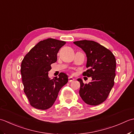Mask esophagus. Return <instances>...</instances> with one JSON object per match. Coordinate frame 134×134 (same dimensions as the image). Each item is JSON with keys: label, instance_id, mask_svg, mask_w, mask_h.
Instances as JSON below:
<instances>
[{"label": "esophagus", "instance_id": "obj_1", "mask_svg": "<svg viewBox=\"0 0 134 134\" xmlns=\"http://www.w3.org/2000/svg\"><path fill=\"white\" fill-rule=\"evenodd\" d=\"M75 80V79H73L72 77H68V81H69V82H72L73 81H74Z\"/></svg>", "mask_w": 134, "mask_h": 134}]
</instances>
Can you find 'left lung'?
<instances>
[{"instance_id":"obj_1","label":"left lung","mask_w":134,"mask_h":134,"mask_svg":"<svg viewBox=\"0 0 134 134\" xmlns=\"http://www.w3.org/2000/svg\"><path fill=\"white\" fill-rule=\"evenodd\" d=\"M85 52L87 57V70L83 75L91 77L92 81L84 84L81 79L79 94L86 103L96 106L107 99L114 83L116 61L111 52L92 40H80L73 42Z\"/></svg>"}]
</instances>
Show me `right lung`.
Here are the masks:
<instances>
[{"label":"right lung","instance_id":"add662e5","mask_svg":"<svg viewBox=\"0 0 134 134\" xmlns=\"http://www.w3.org/2000/svg\"><path fill=\"white\" fill-rule=\"evenodd\" d=\"M66 44L64 41L49 39L40 41L27 53L22 61L21 73L24 91L30 105L46 110L51 108L62 87L68 83V76L60 73L59 77H48L51 65L57 61L59 49Z\"/></svg>","mask_w":134,"mask_h":134}]
</instances>
